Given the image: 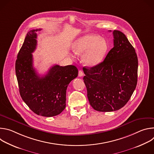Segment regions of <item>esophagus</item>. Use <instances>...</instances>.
I'll return each mask as SVG.
<instances>
[{
	"label": "esophagus",
	"instance_id": "esophagus-1",
	"mask_svg": "<svg viewBox=\"0 0 154 154\" xmlns=\"http://www.w3.org/2000/svg\"><path fill=\"white\" fill-rule=\"evenodd\" d=\"M83 75V71H81V70H80V71H79V77H82Z\"/></svg>",
	"mask_w": 154,
	"mask_h": 154
}]
</instances>
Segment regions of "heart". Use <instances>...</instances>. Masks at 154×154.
<instances>
[{"instance_id": "1", "label": "heart", "mask_w": 154, "mask_h": 154, "mask_svg": "<svg viewBox=\"0 0 154 154\" xmlns=\"http://www.w3.org/2000/svg\"><path fill=\"white\" fill-rule=\"evenodd\" d=\"M73 52L78 55L84 54L83 62L88 66H94L104 58L107 51L105 41L92 34L86 35L77 39L72 45Z\"/></svg>"}]
</instances>
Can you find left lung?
<instances>
[{
	"label": "left lung",
	"mask_w": 154,
	"mask_h": 154,
	"mask_svg": "<svg viewBox=\"0 0 154 154\" xmlns=\"http://www.w3.org/2000/svg\"><path fill=\"white\" fill-rule=\"evenodd\" d=\"M109 32H111L109 30ZM113 48L105 60L83 68L87 96L95 110L116 111L129 100L137 84L138 57L125 35L114 30Z\"/></svg>",
	"instance_id": "obj_1"
}]
</instances>
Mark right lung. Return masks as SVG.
<instances>
[{"label":"right lung","instance_id":"add662e5","mask_svg":"<svg viewBox=\"0 0 154 154\" xmlns=\"http://www.w3.org/2000/svg\"><path fill=\"white\" fill-rule=\"evenodd\" d=\"M41 29L30 30L17 56L16 75L20 95L38 115L52 117L60 114L66 107V95L69 83L78 75L73 65L55 64L40 77L33 66L32 53L37 46V33Z\"/></svg>","mask_w":154,"mask_h":154}]
</instances>
